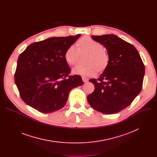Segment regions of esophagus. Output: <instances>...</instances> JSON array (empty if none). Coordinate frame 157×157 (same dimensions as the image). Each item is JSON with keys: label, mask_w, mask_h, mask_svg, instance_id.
<instances>
[{"label": "esophagus", "mask_w": 157, "mask_h": 157, "mask_svg": "<svg viewBox=\"0 0 157 157\" xmlns=\"http://www.w3.org/2000/svg\"><path fill=\"white\" fill-rule=\"evenodd\" d=\"M82 81H83L84 82H87L89 81V79L87 78H86V77H82Z\"/></svg>", "instance_id": "34e87169"}]
</instances>
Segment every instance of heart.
Segmentation results:
<instances>
[{
    "mask_svg": "<svg viewBox=\"0 0 157 157\" xmlns=\"http://www.w3.org/2000/svg\"><path fill=\"white\" fill-rule=\"evenodd\" d=\"M78 47L76 44H71L65 52L64 58L70 65L76 64L79 59L81 52L89 53L87 59V65L78 64L73 69L75 75L83 76H94L99 70L105 69L109 61V56L103 49L99 42L90 37L85 36L78 41Z\"/></svg>",
    "mask_w": 157,
    "mask_h": 157,
    "instance_id": "1",
    "label": "heart"
}]
</instances>
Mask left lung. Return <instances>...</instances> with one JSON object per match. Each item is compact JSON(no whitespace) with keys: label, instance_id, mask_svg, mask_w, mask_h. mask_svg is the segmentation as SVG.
Segmentation results:
<instances>
[{"label":"left lung","instance_id":"obj_1","mask_svg":"<svg viewBox=\"0 0 157 157\" xmlns=\"http://www.w3.org/2000/svg\"><path fill=\"white\" fill-rule=\"evenodd\" d=\"M91 36L107 49L109 61L98 79L89 80L95 89L87 96V101L102 114L118 113L140 93L145 75L144 63L134 46L117 36Z\"/></svg>","mask_w":157,"mask_h":157}]
</instances>
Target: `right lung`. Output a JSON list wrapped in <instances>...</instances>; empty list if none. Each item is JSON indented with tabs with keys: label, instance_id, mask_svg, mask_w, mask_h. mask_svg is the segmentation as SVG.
I'll list each match as a JSON object with an SVG mask.
<instances>
[{
	"label": "right lung",
	"instance_id": "right-lung-1",
	"mask_svg": "<svg viewBox=\"0 0 157 157\" xmlns=\"http://www.w3.org/2000/svg\"><path fill=\"white\" fill-rule=\"evenodd\" d=\"M81 36L52 37L30 44L17 61L15 82L27 105L48 114L63 107L72 89L82 86L79 75L71 70L64 53Z\"/></svg>",
	"mask_w": 157,
	"mask_h": 157
}]
</instances>
